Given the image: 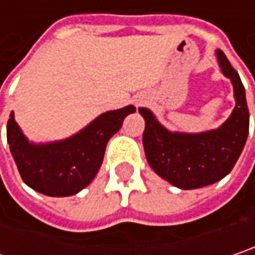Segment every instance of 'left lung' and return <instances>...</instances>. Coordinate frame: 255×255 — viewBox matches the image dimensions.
<instances>
[{"instance_id":"left-lung-1","label":"left lung","mask_w":255,"mask_h":255,"mask_svg":"<svg viewBox=\"0 0 255 255\" xmlns=\"http://www.w3.org/2000/svg\"><path fill=\"white\" fill-rule=\"evenodd\" d=\"M222 74L234 87L235 107L218 128L200 133L171 132L164 128L149 109L139 107L145 119L143 149L151 168L165 181L183 190L205 187L231 173L244 149L250 113L246 88L225 53L215 52Z\"/></svg>"}]
</instances>
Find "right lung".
Masks as SVG:
<instances>
[{
	"instance_id": "1",
	"label": "right lung",
	"mask_w": 255,
	"mask_h": 255,
	"mask_svg": "<svg viewBox=\"0 0 255 255\" xmlns=\"http://www.w3.org/2000/svg\"><path fill=\"white\" fill-rule=\"evenodd\" d=\"M135 106L110 110L75 135L46 143L30 142L11 112L7 140L23 181L33 190L52 197H66L85 189L97 175L106 145Z\"/></svg>"
}]
</instances>
